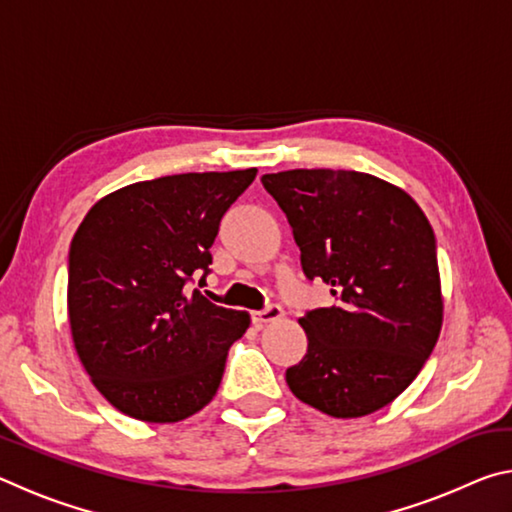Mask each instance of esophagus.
Returning <instances> with one entry per match:
<instances>
[{
	"label": "esophagus",
	"mask_w": 512,
	"mask_h": 512,
	"mask_svg": "<svg viewBox=\"0 0 512 512\" xmlns=\"http://www.w3.org/2000/svg\"><path fill=\"white\" fill-rule=\"evenodd\" d=\"M282 316H284V309L280 305H266L264 309L253 311V323L266 325V323H273V320H280Z\"/></svg>",
	"instance_id": "1"
}]
</instances>
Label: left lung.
<instances>
[{
	"instance_id": "8db88e82",
	"label": "left lung",
	"mask_w": 512,
	"mask_h": 512,
	"mask_svg": "<svg viewBox=\"0 0 512 512\" xmlns=\"http://www.w3.org/2000/svg\"><path fill=\"white\" fill-rule=\"evenodd\" d=\"M262 185L293 228L302 271L332 307L307 311L291 393L332 418L391 404L418 377L443 325L436 237L413 198L359 171L293 169Z\"/></svg>"
}]
</instances>
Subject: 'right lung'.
<instances>
[{
    "mask_svg": "<svg viewBox=\"0 0 512 512\" xmlns=\"http://www.w3.org/2000/svg\"><path fill=\"white\" fill-rule=\"evenodd\" d=\"M255 176L244 169L144 180L85 214L69 246V327L92 384L121 413L178 422L216 395L250 316L189 284L205 282L223 214Z\"/></svg>",
    "mask_w": 512,
    "mask_h": 512,
    "instance_id": "add662e5",
    "label": "right lung"
}]
</instances>
